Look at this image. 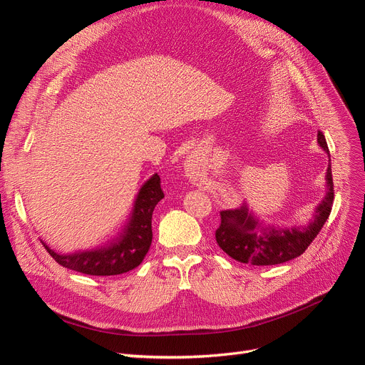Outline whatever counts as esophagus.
Returning a JSON list of instances; mask_svg holds the SVG:
<instances>
[{
    "label": "esophagus",
    "instance_id": "34e87169",
    "mask_svg": "<svg viewBox=\"0 0 365 365\" xmlns=\"http://www.w3.org/2000/svg\"><path fill=\"white\" fill-rule=\"evenodd\" d=\"M196 161H193V160H189L187 161V173H189V176H195L193 173H195V170H196V164H195Z\"/></svg>",
    "mask_w": 365,
    "mask_h": 365
}]
</instances>
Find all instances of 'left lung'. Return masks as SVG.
<instances>
[{
	"label": "left lung",
	"instance_id": "1",
	"mask_svg": "<svg viewBox=\"0 0 365 365\" xmlns=\"http://www.w3.org/2000/svg\"><path fill=\"white\" fill-rule=\"evenodd\" d=\"M318 145L329 155V148L323 132H318ZM330 157V155H329ZM334 204L332 168L326 172V196L306 225L275 227L264 225L247 204L236 210L220 212V225L216 230V242L230 257L240 263L257 267L279 264L292 260L307 250L311 242L322 231Z\"/></svg>",
	"mask_w": 365,
	"mask_h": 365
}]
</instances>
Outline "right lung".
I'll use <instances>...</instances> for the list:
<instances>
[{
  "label": "right lung",
  "mask_w": 365,
  "mask_h": 365,
  "mask_svg": "<svg viewBox=\"0 0 365 365\" xmlns=\"http://www.w3.org/2000/svg\"><path fill=\"white\" fill-rule=\"evenodd\" d=\"M161 180L153 173L143 184L130 217L121 233L108 244L94 250L61 254L42 242L50 256L63 268L88 275H118L137 268L146 257L152 244V213L163 200Z\"/></svg>",
  "instance_id": "right-lung-1"
}]
</instances>
